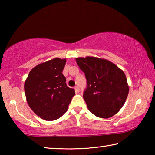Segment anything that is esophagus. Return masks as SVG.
Listing matches in <instances>:
<instances>
[{
	"label": "esophagus",
	"mask_w": 155,
	"mask_h": 155,
	"mask_svg": "<svg viewBox=\"0 0 155 155\" xmlns=\"http://www.w3.org/2000/svg\"><path fill=\"white\" fill-rule=\"evenodd\" d=\"M74 90H75V92L76 93H78L80 91V89H79V87H78V86H75V87H74Z\"/></svg>",
	"instance_id": "esophagus-1"
}]
</instances>
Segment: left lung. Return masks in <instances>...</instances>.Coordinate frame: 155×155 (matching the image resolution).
<instances>
[{
	"instance_id": "left-lung-1",
	"label": "left lung",
	"mask_w": 155,
	"mask_h": 155,
	"mask_svg": "<svg viewBox=\"0 0 155 155\" xmlns=\"http://www.w3.org/2000/svg\"><path fill=\"white\" fill-rule=\"evenodd\" d=\"M76 61L87 80L83 98L88 109L101 118L116 114L129 91L124 72L108 60L94 57H78Z\"/></svg>"
}]
</instances>
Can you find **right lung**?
<instances>
[{
    "mask_svg": "<svg viewBox=\"0 0 155 155\" xmlns=\"http://www.w3.org/2000/svg\"><path fill=\"white\" fill-rule=\"evenodd\" d=\"M66 60L54 58L31 70L25 83L28 104L36 115L48 121L61 117L75 91L68 87L62 74Z\"/></svg>",
    "mask_w": 155,
    "mask_h": 155,
    "instance_id": "add662e5",
    "label": "right lung"
}]
</instances>
